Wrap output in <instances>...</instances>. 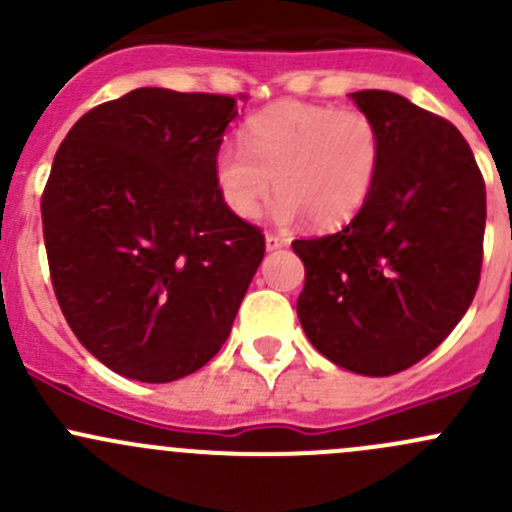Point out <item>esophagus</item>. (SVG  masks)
<instances>
[{
    "mask_svg": "<svg viewBox=\"0 0 512 512\" xmlns=\"http://www.w3.org/2000/svg\"><path fill=\"white\" fill-rule=\"evenodd\" d=\"M287 237H282V235H275V232H267L265 235V247L267 250H280V247H287Z\"/></svg>",
    "mask_w": 512,
    "mask_h": 512,
    "instance_id": "esophagus-1",
    "label": "esophagus"
}]
</instances>
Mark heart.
I'll return each instance as SVG.
<instances>
[{
  "instance_id": "heart-1",
  "label": "heart",
  "mask_w": 512,
  "mask_h": 512,
  "mask_svg": "<svg viewBox=\"0 0 512 512\" xmlns=\"http://www.w3.org/2000/svg\"><path fill=\"white\" fill-rule=\"evenodd\" d=\"M245 146L223 143L215 153L218 193L237 218H255L272 190V215L317 227L349 223L379 180L384 141L364 111L280 101L247 121Z\"/></svg>"
}]
</instances>
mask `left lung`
I'll list each match as a JSON object with an SVG mask.
<instances>
[{"instance_id": "left-lung-1", "label": "left lung", "mask_w": 512, "mask_h": 512, "mask_svg": "<svg viewBox=\"0 0 512 512\" xmlns=\"http://www.w3.org/2000/svg\"><path fill=\"white\" fill-rule=\"evenodd\" d=\"M349 98L379 126V180L347 227L294 240L297 317L319 354L391 376L431 354L473 302L483 262L485 183L453 123L391 91Z\"/></svg>"}]
</instances>
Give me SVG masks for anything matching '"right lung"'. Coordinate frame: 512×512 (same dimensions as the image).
I'll list each match as a JSON object with an SVG mask.
<instances>
[{"label": "right lung", "instance_id": "obj_1", "mask_svg": "<svg viewBox=\"0 0 512 512\" xmlns=\"http://www.w3.org/2000/svg\"><path fill=\"white\" fill-rule=\"evenodd\" d=\"M237 101L136 89L66 133L41 195L51 285L71 332L126 379L208 364L265 257L227 210L213 160Z\"/></svg>", "mask_w": 512, "mask_h": 512}]
</instances>
